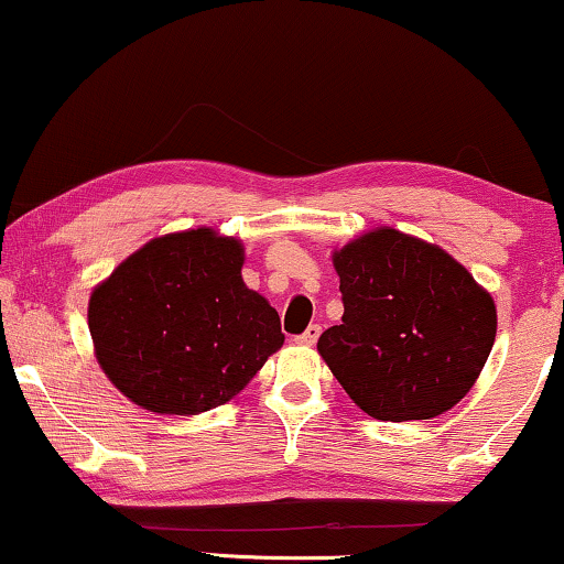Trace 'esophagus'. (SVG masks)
<instances>
[{
    "label": "esophagus",
    "mask_w": 564,
    "mask_h": 564,
    "mask_svg": "<svg viewBox=\"0 0 564 564\" xmlns=\"http://www.w3.org/2000/svg\"><path fill=\"white\" fill-rule=\"evenodd\" d=\"M321 325H310V328L302 333V336L295 338V343H300V346H315V340L321 338Z\"/></svg>",
    "instance_id": "obj_1"
}]
</instances>
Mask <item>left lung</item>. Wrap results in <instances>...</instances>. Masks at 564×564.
Masks as SVG:
<instances>
[{"label":"left lung","instance_id":"8db88e82","mask_svg":"<svg viewBox=\"0 0 564 564\" xmlns=\"http://www.w3.org/2000/svg\"><path fill=\"white\" fill-rule=\"evenodd\" d=\"M343 317L317 340L373 420H432L480 377L496 340L491 292L437 243L391 226L333 249Z\"/></svg>","mask_w":564,"mask_h":564}]
</instances>
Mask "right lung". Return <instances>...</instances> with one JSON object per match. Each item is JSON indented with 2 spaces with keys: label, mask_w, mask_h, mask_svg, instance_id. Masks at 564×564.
Returning <instances> with one entry per match:
<instances>
[{
  "label": "right lung",
  "mask_w": 564,
  "mask_h": 564,
  "mask_svg": "<svg viewBox=\"0 0 564 564\" xmlns=\"http://www.w3.org/2000/svg\"><path fill=\"white\" fill-rule=\"evenodd\" d=\"M243 243L200 226L129 254L88 300L101 371L154 414L231 402L282 348L276 310L241 276Z\"/></svg>",
  "instance_id": "add662e5"
}]
</instances>
